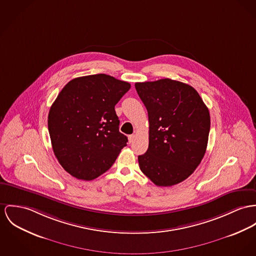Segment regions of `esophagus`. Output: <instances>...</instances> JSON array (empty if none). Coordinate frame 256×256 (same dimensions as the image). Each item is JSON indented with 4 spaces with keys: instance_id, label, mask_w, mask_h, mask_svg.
I'll list each match as a JSON object with an SVG mask.
<instances>
[{
    "instance_id": "obj_1",
    "label": "esophagus",
    "mask_w": 256,
    "mask_h": 256,
    "mask_svg": "<svg viewBox=\"0 0 256 256\" xmlns=\"http://www.w3.org/2000/svg\"><path fill=\"white\" fill-rule=\"evenodd\" d=\"M128 142H130V143H132V142H134V139H136V136H134V134H130V136H128Z\"/></svg>"
}]
</instances>
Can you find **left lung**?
<instances>
[{"mask_svg":"<svg viewBox=\"0 0 256 256\" xmlns=\"http://www.w3.org/2000/svg\"><path fill=\"white\" fill-rule=\"evenodd\" d=\"M149 120V146L141 172L168 187L190 176L204 156L210 128L208 107L191 86L172 79L136 82Z\"/></svg>","mask_w":256,"mask_h":256,"instance_id":"obj_1","label":"left lung"}]
</instances>
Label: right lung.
<instances>
[{
	"label": "right lung",
	"mask_w": 256,
	"mask_h": 256,
	"mask_svg": "<svg viewBox=\"0 0 256 256\" xmlns=\"http://www.w3.org/2000/svg\"><path fill=\"white\" fill-rule=\"evenodd\" d=\"M130 84L105 74L71 80L52 103L48 126L54 153L72 176L92 180L115 162L128 138L115 105Z\"/></svg>",
	"instance_id": "1"
}]
</instances>
